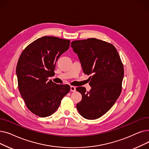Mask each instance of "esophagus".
Segmentation results:
<instances>
[{
    "label": "esophagus",
    "mask_w": 149,
    "mask_h": 149,
    "mask_svg": "<svg viewBox=\"0 0 149 149\" xmlns=\"http://www.w3.org/2000/svg\"><path fill=\"white\" fill-rule=\"evenodd\" d=\"M75 91H76V88L75 86H70V91L75 92Z\"/></svg>",
    "instance_id": "esophagus-1"
}]
</instances>
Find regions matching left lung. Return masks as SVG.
Masks as SVG:
<instances>
[{"mask_svg":"<svg viewBox=\"0 0 149 149\" xmlns=\"http://www.w3.org/2000/svg\"><path fill=\"white\" fill-rule=\"evenodd\" d=\"M84 74L90 77L91 89L78 87L82 99L77 109L83 118L95 120L104 115L119 97L124 77V68L115 46L104 41L91 38L71 42Z\"/></svg>","mask_w":149,"mask_h":149,"instance_id":"8db88e82","label":"left lung"}]
</instances>
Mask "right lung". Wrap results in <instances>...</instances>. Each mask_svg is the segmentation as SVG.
<instances>
[{"mask_svg": "<svg viewBox=\"0 0 149 149\" xmlns=\"http://www.w3.org/2000/svg\"><path fill=\"white\" fill-rule=\"evenodd\" d=\"M70 40L45 36L29 44L21 54L16 67L18 88L29 110L40 117L51 115L70 91L48 77L55 75L57 60L69 48Z\"/></svg>", "mask_w": 149, "mask_h": 149, "instance_id": "obj_1", "label": "right lung"}]
</instances>
